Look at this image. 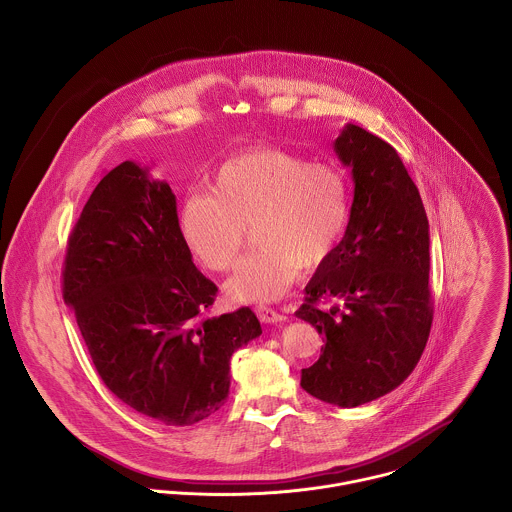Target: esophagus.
Listing matches in <instances>:
<instances>
[{"label": "esophagus", "mask_w": 512, "mask_h": 512, "mask_svg": "<svg viewBox=\"0 0 512 512\" xmlns=\"http://www.w3.org/2000/svg\"><path fill=\"white\" fill-rule=\"evenodd\" d=\"M256 315H258V319H260L262 323H268V325H274V323H282V321H286V315H284V313L276 311L274 307H266V305L256 307Z\"/></svg>", "instance_id": "34e87169"}]
</instances>
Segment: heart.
<instances>
[{
	"mask_svg": "<svg viewBox=\"0 0 512 512\" xmlns=\"http://www.w3.org/2000/svg\"><path fill=\"white\" fill-rule=\"evenodd\" d=\"M209 191L181 201L179 228L193 258L211 272L232 266L252 230L258 248L226 284L236 301L284 297L301 266L313 268L331 256L351 215L349 183L337 165L307 163L278 147L228 157Z\"/></svg>",
	"mask_w": 512,
	"mask_h": 512,
	"instance_id": "heart-1",
	"label": "heart"
}]
</instances>
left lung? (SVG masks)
<instances>
[{"label":"left lung","mask_w":512,"mask_h":512,"mask_svg":"<svg viewBox=\"0 0 512 512\" xmlns=\"http://www.w3.org/2000/svg\"><path fill=\"white\" fill-rule=\"evenodd\" d=\"M355 197L343 240L305 286L295 317L323 337L301 388L355 408L400 386L416 368L432 327L430 224L396 149L355 124L335 140ZM333 298L329 310L318 301Z\"/></svg>","instance_id":"obj_1"}]
</instances>
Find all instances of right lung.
<instances>
[{"instance_id": "add662e5", "label": "right lung", "mask_w": 512, "mask_h": 512, "mask_svg": "<svg viewBox=\"0 0 512 512\" xmlns=\"http://www.w3.org/2000/svg\"><path fill=\"white\" fill-rule=\"evenodd\" d=\"M217 286L193 264L169 183L124 161L92 191L69 238L63 297L104 384L165 426L213 416L230 357L262 335L250 307L207 315Z\"/></svg>"}]
</instances>
